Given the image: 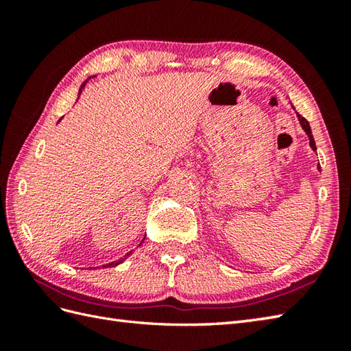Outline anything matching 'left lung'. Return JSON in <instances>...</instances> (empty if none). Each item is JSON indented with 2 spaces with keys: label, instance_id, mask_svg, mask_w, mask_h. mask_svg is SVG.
Instances as JSON below:
<instances>
[{
  "label": "left lung",
  "instance_id": "1",
  "mask_svg": "<svg viewBox=\"0 0 351 351\" xmlns=\"http://www.w3.org/2000/svg\"><path fill=\"white\" fill-rule=\"evenodd\" d=\"M297 117H299V122H300V125H302V128L304 130V132H306L308 134V137H309V145H311V147L312 149H314V151H315V149H317V146H315V141H314V137H312V131H311V126H309V122L306 121V119H304L303 116H300L299 113H297ZM319 169H322V167H319V164H318V170Z\"/></svg>",
  "mask_w": 351,
  "mask_h": 351
}]
</instances>
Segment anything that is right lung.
<instances>
[{
  "instance_id": "add662e5",
  "label": "right lung",
  "mask_w": 351,
  "mask_h": 351,
  "mask_svg": "<svg viewBox=\"0 0 351 351\" xmlns=\"http://www.w3.org/2000/svg\"><path fill=\"white\" fill-rule=\"evenodd\" d=\"M90 78H93V77H88L86 81H84V83L83 84H81V87H80V92H78V98H80V95H81V92H83V88L86 87V84H87V81L88 80H90ZM60 121H62V119H60ZM60 121H58V122H60ZM141 243H143V241H141ZM140 243V244H141ZM131 255V252L130 253H126V255L123 256V258H121V259H117V261H113V263H108V264H106V265H102V268H107V267H116V265H119V264H122L123 263V261L126 259V258H128Z\"/></svg>"
}]
</instances>
